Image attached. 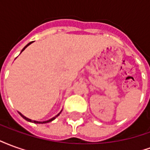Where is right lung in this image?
I'll return each mask as SVG.
<instances>
[{
	"label": "right lung",
	"mask_w": 150,
	"mask_h": 150,
	"mask_svg": "<svg viewBox=\"0 0 150 150\" xmlns=\"http://www.w3.org/2000/svg\"><path fill=\"white\" fill-rule=\"evenodd\" d=\"M32 42H31L28 43L27 45H26V46H25L24 48L22 49V50H21V53L22 52V51H23V50H24L25 49V48H26V47H27L28 46H30V44H31V43H32ZM61 112H62V110H61V112H59V114H58V115H56L55 116H54V117H53V118H51V119L48 120H45V121H37V120H32L29 119V118H27V117H25V116H23V115H22V114H21V112H19V114L21 115V117H23V118H24V119L25 120H27V121H29V122L35 123V124H46V123H49V122H50V121H52V120H54L55 119L56 117H58V116H59V114H60V113H61Z\"/></svg>",
	"instance_id": "obj_1"
}]
</instances>
